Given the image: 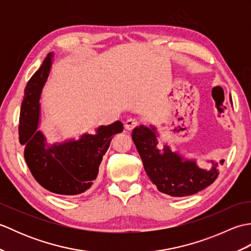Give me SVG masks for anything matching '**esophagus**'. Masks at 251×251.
I'll list each match as a JSON object with an SVG mask.
<instances>
[{
  "instance_id": "esophagus-1",
  "label": "esophagus",
  "mask_w": 251,
  "mask_h": 251,
  "mask_svg": "<svg viewBox=\"0 0 251 251\" xmlns=\"http://www.w3.org/2000/svg\"><path fill=\"white\" fill-rule=\"evenodd\" d=\"M138 124H139V123H138V121L136 119H128L125 122V128L128 130H131V129H134Z\"/></svg>"
}]
</instances>
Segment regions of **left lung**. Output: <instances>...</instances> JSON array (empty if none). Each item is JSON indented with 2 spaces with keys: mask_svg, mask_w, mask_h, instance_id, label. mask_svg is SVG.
<instances>
[{
  "mask_svg": "<svg viewBox=\"0 0 251 251\" xmlns=\"http://www.w3.org/2000/svg\"><path fill=\"white\" fill-rule=\"evenodd\" d=\"M232 103V98H230ZM131 138L142 159L148 177L162 193L182 197L195 194L218 178V164L211 162L210 170L197 167L194 161L184 159L165 146L159 150L154 127L140 125L132 130ZM225 161L221 159L220 164Z\"/></svg>",
  "mask_w": 251,
  "mask_h": 251,
  "instance_id": "1",
  "label": "left lung"
}]
</instances>
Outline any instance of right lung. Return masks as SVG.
<instances>
[{"mask_svg": "<svg viewBox=\"0 0 251 251\" xmlns=\"http://www.w3.org/2000/svg\"><path fill=\"white\" fill-rule=\"evenodd\" d=\"M52 54L47 55L25 89L19 117V142L25 146V159L34 179L44 189L60 195H78L97 178L99 165L114 135L123 131L122 122L100 126L96 135L85 134L78 140L49 146L37 129L41 92L50 74Z\"/></svg>", "mask_w": 251, "mask_h": 251, "instance_id": "right-lung-1", "label": "right lung"}]
</instances>
